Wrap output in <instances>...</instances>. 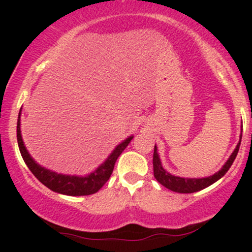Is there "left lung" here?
<instances>
[{"mask_svg": "<svg viewBox=\"0 0 252 252\" xmlns=\"http://www.w3.org/2000/svg\"><path fill=\"white\" fill-rule=\"evenodd\" d=\"M242 140V135H241ZM239 146H241V141L237 144L235 152L232 153V155L230 156V158L227 160V162L224 164V167L219 170L218 173H216L215 175L209 176V178H202V179H186V178H179V176H174L169 173H167L166 170L161 166V161L158 158V149L154 147V155H153V167H154V176L155 179L160 182L162 186L166 187L173 192L178 193H194L198 190H201L206 187H209L210 185L215 184L216 181H218L221 176L226 174V172L230 169V167L232 166L233 161H235L237 154H238Z\"/></svg>", "mask_w": 252, "mask_h": 252, "instance_id": "1", "label": "left lung"}]
</instances>
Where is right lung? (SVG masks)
Listing matches in <instances>:
<instances>
[{
	"label": "right lung",
	"mask_w": 252,
	"mask_h": 252,
	"mask_svg": "<svg viewBox=\"0 0 252 252\" xmlns=\"http://www.w3.org/2000/svg\"><path fill=\"white\" fill-rule=\"evenodd\" d=\"M16 136L17 144H19V149L22 155V158H24L27 167L30 168V170L33 173L37 180L45 185L46 187H48V189L53 190V192L72 196L94 194V193L98 192V190L102 189L104 184H105V182L109 180L110 176H111L118 156L122 154L123 150L128 147L130 141L132 140V137L126 138L124 142L116 147V149L112 152V154L109 156L108 160H106L99 168H97L90 175L84 176L83 178V176L57 174V173L51 172V170L42 168L41 166H39V164L31 158V155L28 154L21 137V130H20V114L19 120H17Z\"/></svg>",
	"instance_id": "1"
}]
</instances>
